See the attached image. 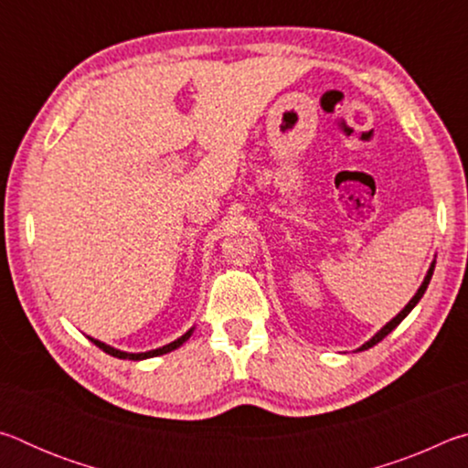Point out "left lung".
Returning <instances> with one entry per match:
<instances>
[{
  "label": "left lung",
  "instance_id": "8db88e82",
  "mask_svg": "<svg viewBox=\"0 0 468 468\" xmlns=\"http://www.w3.org/2000/svg\"><path fill=\"white\" fill-rule=\"evenodd\" d=\"M433 268H435V262H431V266H430V271H427V274H425V279H423V282H421V287H419L417 289V292H415V297L413 299H410L409 301V303L405 305V307H402V312H399V314H396L394 315V318L390 320V322H388L386 324V326L382 328V330H378L376 332V335L374 336H371L369 340H367V343L366 345H361L359 348H357V351H366V348H371V346H374V345H378L379 343V340H382V338H386L388 335H390V332L396 328V326H399V324L402 322V320H405L407 318V315L410 314V310H413V307L419 303V301H421V297H423V292L427 291V284H430V281H431V274H433Z\"/></svg>",
  "mask_w": 468,
  "mask_h": 468
}]
</instances>
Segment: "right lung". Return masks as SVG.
<instances>
[{"label": "right lung", "mask_w": 468, "mask_h": 468, "mask_svg": "<svg viewBox=\"0 0 468 468\" xmlns=\"http://www.w3.org/2000/svg\"><path fill=\"white\" fill-rule=\"evenodd\" d=\"M192 332H194V328H189L184 336H179L177 340H173V343L165 345V346H158V348H153V351H146V353H125V351H120V348H115V346H111V345L101 343V340L92 338V336H89V340H90V343L97 345L99 348H102V351H105L107 355H111V357H117V359H132V361H142V359L158 357V355H165V353L176 351V348H179L181 345L186 343V340H187L189 336H192Z\"/></svg>", "instance_id": "1"}]
</instances>
